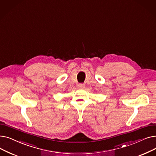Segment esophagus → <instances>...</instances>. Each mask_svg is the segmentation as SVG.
<instances>
[{"instance_id":"esophagus-1","label":"esophagus","mask_w":156,"mask_h":156,"mask_svg":"<svg viewBox=\"0 0 156 156\" xmlns=\"http://www.w3.org/2000/svg\"><path fill=\"white\" fill-rule=\"evenodd\" d=\"M85 87V85L84 84H81V83H80L78 85V88H80V89H83Z\"/></svg>"}]
</instances>
